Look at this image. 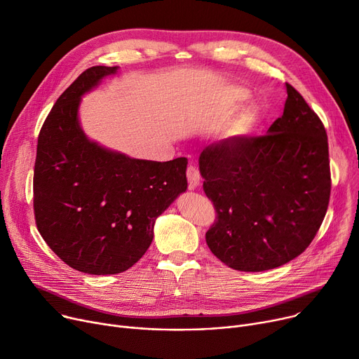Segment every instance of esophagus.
<instances>
[{"instance_id":"1","label":"esophagus","mask_w":359,"mask_h":359,"mask_svg":"<svg viewBox=\"0 0 359 359\" xmlns=\"http://www.w3.org/2000/svg\"><path fill=\"white\" fill-rule=\"evenodd\" d=\"M186 176H187V183H189V189L194 191L196 186L201 183V173L195 164H189L186 170Z\"/></svg>"}]
</instances>
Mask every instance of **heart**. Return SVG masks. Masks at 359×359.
<instances>
[{
  "label": "heart",
  "mask_w": 359,
  "mask_h": 359,
  "mask_svg": "<svg viewBox=\"0 0 359 359\" xmlns=\"http://www.w3.org/2000/svg\"><path fill=\"white\" fill-rule=\"evenodd\" d=\"M227 97L229 102L233 106H238L244 102H248L250 97V93L246 88L241 87H233L227 91ZM260 123V113L256 107H248L246 110H243L238 118L236 119V122L233 123L231 129H230V137L234 140H241L250 137L253 132L256 130L257 125Z\"/></svg>",
  "instance_id": "1"
}]
</instances>
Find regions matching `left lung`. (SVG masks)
<instances>
[{
  "label": "left lung",
  "instance_id": "8db88e82",
  "mask_svg": "<svg viewBox=\"0 0 359 359\" xmlns=\"http://www.w3.org/2000/svg\"><path fill=\"white\" fill-rule=\"evenodd\" d=\"M284 115L266 135L229 138L199 156L203 191L218 219L206 244L225 265L262 272L303 253L330 198L326 129L288 83Z\"/></svg>",
  "mask_w": 359,
  "mask_h": 359
}]
</instances>
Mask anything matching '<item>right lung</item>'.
Returning <instances> with one entry per match:
<instances>
[{
  "label": "right lung",
  "mask_w": 359,
  "mask_h": 359,
  "mask_svg": "<svg viewBox=\"0 0 359 359\" xmlns=\"http://www.w3.org/2000/svg\"><path fill=\"white\" fill-rule=\"evenodd\" d=\"M118 68L86 69L56 100L37 140V230L68 266L90 275L135 265L153 241L157 217L187 189V158H130L84 134L81 97Z\"/></svg>",
  "instance_id": "right-lung-1"
}]
</instances>
